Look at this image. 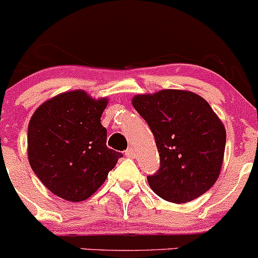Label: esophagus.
<instances>
[{
    "instance_id": "34e87169",
    "label": "esophagus",
    "mask_w": 258,
    "mask_h": 258,
    "mask_svg": "<svg viewBox=\"0 0 258 258\" xmlns=\"http://www.w3.org/2000/svg\"><path fill=\"white\" fill-rule=\"evenodd\" d=\"M135 154H136V152H135V150L132 149V147L127 149L126 152H124V155H126L127 157H135Z\"/></svg>"
}]
</instances>
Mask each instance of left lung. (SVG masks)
I'll use <instances>...</instances> for the list:
<instances>
[{"mask_svg": "<svg viewBox=\"0 0 258 258\" xmlns=\"http://www.w3.org/2000/svg\"><path fill=\"white\" fill-rule=\"evenodd\" d=\"M132 106L156 141L160 169L147 176L150 187L171 203H186L208 191L221 174L226 128L197 93L162 89L137 94Z\"/></svg>", "mask_w": 258, "mask_h": 258, "instance_id": "obj_1", "label": "left lung"}]
</instances>
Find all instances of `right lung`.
Listing matches in <instances>:
<instances>
[{"mask_svg":"<svg viewBox=\"0 0 258 258\" xmlns=\"http://www.w3.org/2000/svg\"><path fill=\"white\" fill-rule=\"evenodd\" d=\"M107 98L82 89L47 99L32 114L27 157L42 184L59 198L86 201L102 186L121 152L107 147L101 117Z\"/></svg>","mask_w":258,"mask_h":258,"instance_id":"1","label":"right lung"}]
</instances>
